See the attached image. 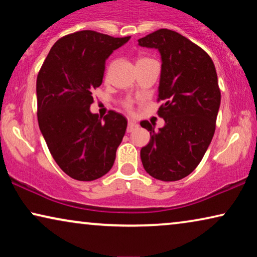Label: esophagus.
<instances>
[{
  "instance_id": "1",
  "label": "esophagus",
  "mask_w": 257,
  "mask_h": 257,
  "mask_svg": "<svg viewBox=\"0 0 257 257\" xmlns=\"http://www.w3.org/2000/svg\"><path fill=\"white\" fill-rule=\"evenodd\" d=\"M138 128V122L135 121V120H128V124H127V132H132L133 130Z\"/></svg>"
}]
</instances>
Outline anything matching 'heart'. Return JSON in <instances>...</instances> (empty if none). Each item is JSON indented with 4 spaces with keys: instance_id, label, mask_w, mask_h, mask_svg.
I'll use <instances>...</instances> for the list:
<instances>
[{
    "instance_id": "b5f03b06",
    "label": "heart",
    "mask_w": 257,
    "mask_h": 257,
    "mask_svg": "<svg viewBox=\"0 0 257 257\" xmlns=\"http://www.w3.org/2000/svg\"><path fill=\"white\" fill-rule=\"evenodd\" d=\"M145 59H149V58H147V57H140V58H138V61H137V62L145 61ZM122 106H124L127 111H131V110H132V107H133V103H132V100H130V99L125 100L124 103H122Z\"/></svg>"
}]
</instances>
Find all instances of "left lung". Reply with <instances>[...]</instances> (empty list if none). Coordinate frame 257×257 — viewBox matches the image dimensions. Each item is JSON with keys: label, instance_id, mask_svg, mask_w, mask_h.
<instances>
[{"label": "left lung", "instance_id": "8db88e82", "mask_svg": "<svg viewBox=\"0 0 257 257\" xmlns=\"http://www.w3.org/2000/svg\"><path fill=\"white\" fill-rule=\"evenodd\" d=\"M161 55L158 115L165 126L154 131L149 120L140 122L151 140L140 151L151 177L177 181L195 170L214 132L221 92L215 66L207 52L177 31L159 29L138 41Z\"/></svg>", "mask_w": 257, "mask_h": 257}]
</instances>
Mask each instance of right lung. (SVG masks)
I'll use <instances>...</instances> for the list:
<instances>
[{"mask_svg":"<svg viewBox=\"0 0 257 257\" xmlns=\"http://www.w3.org/2000/svg\"><path fill=\"white\" fill-rule=\"evenodd\" d=\"M128 40L93 30L69 34L54 44L38 72L40 130L52 158L75 180H96L113 166L127 120L114 111L101 119L90 105L106 58Z\"/></svg>","mask_w":257,"mask_h":257,"instance_id":"add662e5","label":"right lung"}]
</instances>
